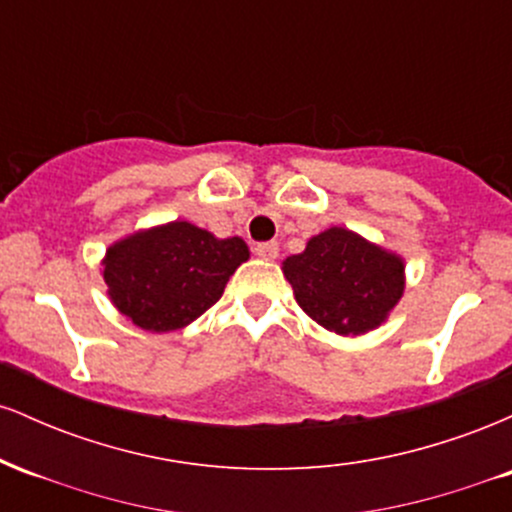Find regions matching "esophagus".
Segmentation results:
<instances>
[{
    "instance_id": "1",
    "label": "esophagus",
    "mask_w": 512,
    "mask_h": 512,
    "mask_svg": "<svg viewBox=\"0 0 512 512\" xmlns=\"http://www.w3.org/2000/svg\"><path fill=\"white\" fill-rule=\"evenodd\" d=\"M255 252L262 257V260H274V257L279 255V243H274V240H267V243H257Z\"/></svg>"
}]
</instances>
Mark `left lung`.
Here are the masks:
<instances>
[{"instance_id":"1","label":"left lung","mask_w":512,"mask_h":512,"mask_svg":"<svg viewBox=\"0 0 512 512\" xmlns=\"http://www.w3.org/2000/svg\"><path fill=\"white\" fill-rule=\"evenodd\" d=\"M296 303L325 330L358 337L380 327L404 293V260L332 226L284 260Z\"/></svg>"}]
</instances>
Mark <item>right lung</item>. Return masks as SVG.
<instances>
[{"mask_svg":"<svg viewBox=\"0 0 512 512\" xmlns=\"http://www.w3.org/2000/svg\"><path fill=\"white\" fill-rule=\"evenodd\" d=\"M250 250L243 238H216L190 221H170L105 250L110 301L146 332L182 330L221 298Z\"/></svg>","mask_w":512,"mask_h":512,"instance_id":"right-lung-1","label":"right lung"}]
</instances>
